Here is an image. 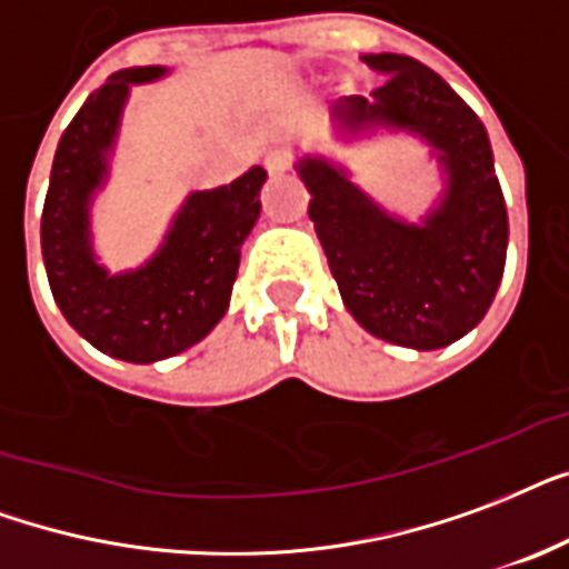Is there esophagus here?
I'll return each mask as SVG.
<instances>
[{
    "mask_svg": "<svg viewBox=\"0 0 569 569\" xmlns=\"http://www.w3.org/2000/svg\"><path fill=\"white\" fill-rule=\"evenodd\" d=\"M267 171L270 174H281V171H288L293 166V153L284 151V148H276V151L267 153V160H263Z\"/></svg>",
    "mask_w": 569,
    "mask_h": 569,
    "instance_id": "obj_1",
    "label": "esophagus"
}]
</instances>
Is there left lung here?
Masks as SVG:
<instances>
[{
  "label": "left lung",
  "mask_w": 569,
  "mask_h": 569,
  "mask_svg": "<svg viewBox=\"0 0 569 569\" xmlns=\"http://www.w3.org/2000/svg\"><path fill=\"white\" fill-rule=\"evenodd\" d=\"M365 64L382 73L373 100L350 97L335 118L350 130L386 124L425 136L448 171V192L425 224L373 207L326 160H302L329 270L347 311L371 335L436 350L481 323L496 299L508 254V207L481 118L421 61L380 52Z\"/></svg>",
  "instance_id": "1"
}]
</instances>
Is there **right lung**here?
I'll return each instance as SVG.
<instances>
[{
  "instance_id": "add662e5",
  "label": "right lung",
  "mask_w": 569,
  "mask_h": 569,
  "mask_svg": "<svg viewBox=\"0 0 569 569\" xmlns=\"http://www.w3.org/2000/svg\"><path fill=\"white\" fill-rule=\"evenodd\" d=\"M162 73L166 68L118 70L88 94L59 139L41 213L43 267L64 320L100 353L139 365L183 353L222 320L267 180L254 166L228 187L192 192L142 270L109 276L94 261L88 201L106 178L121 106L130 82Z\"/></svg>"
}]
</instances>
